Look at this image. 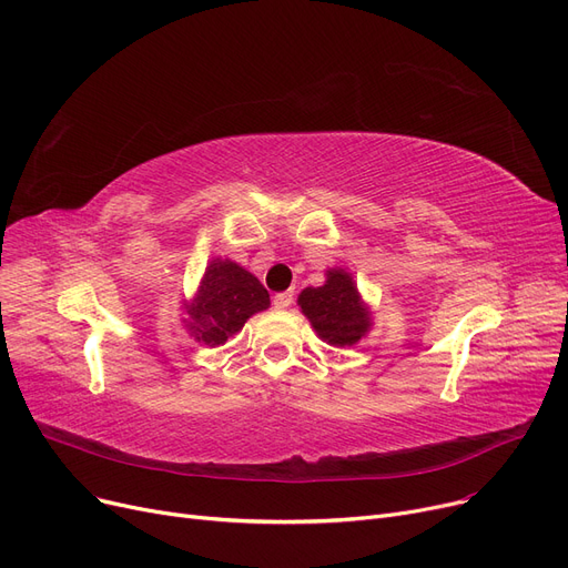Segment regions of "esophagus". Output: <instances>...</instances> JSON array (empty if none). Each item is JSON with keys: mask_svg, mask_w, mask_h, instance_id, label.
Here are the masks:
<instances>
[{"mask_svg": "<svg viewBox=\"0 0 568 568\" xmlns=\"http://www.w3.org/2000/svg\"><path fill=\"white\" fill-rule=\"evenodd\" d=\"M292 302H294V292H292V290L281 292V294H276V296H274V306H276L278 311L290 308V306H292Z\"/></svg>", "mask_w": 568, "mask_h": 568, "instance_id": "1", "label": "esophagus"}]
</instances>
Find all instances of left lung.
I'll list each match as a JSON object with an SVG mask.
<instances>
[{"mask_svg":"<svg viewBox=\"0 0 568 568\" xmlns=\"http://www.w3.org/2000/svg\"><path fill=\"white\" fill-rule=\"evenodd\" d=\"M324 276V285L306 287L296 304L324 343L352 347L373 329V311L345 268H326Z\"/></svg>","mask_w":568,"mask_h":568,"instance_id":"left-lung-1","label":"left lung"}]
</instances>
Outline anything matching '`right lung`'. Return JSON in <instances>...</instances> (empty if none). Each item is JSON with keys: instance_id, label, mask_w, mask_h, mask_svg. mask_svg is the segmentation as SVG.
<instances>
[{"instance_id": "1", "label": "right lung", "mask_w": 568, "mask_h": 568, "mask_svg": "<svg viewBox=\"0 0 568 568\" xmlns=\"http://www.w3.org/2000/svg\"><path fill=\"white\" fill-rule=\"evenodd\" d=\"M268 304V292L251 272L227 257H214L206 264L193 300H184L189 315L184 322L197 343L219 347Z\"/></svg>"}]
</instances>
